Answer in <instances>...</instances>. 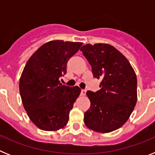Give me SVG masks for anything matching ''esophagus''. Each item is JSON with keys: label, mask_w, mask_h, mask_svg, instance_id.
I'll return each instance as SVG.
<instances>
[{"label": "esophagus", "mask_w": 155, "mask_h": 155, "mask_svg": "<svg viewBox=\"0 0 155 155\" xmlns=\"http://www.w3.org/2000/svg\"><path fill=\"white\" fill-rule=\"evenodd\" d=\"M85 94H86L85 90H81V96H84Z\"/></svg>", "instance_id": "1"}]
</instances>
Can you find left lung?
Instances as JSON below:
<instances>
[{"instance_id": "left-lung-1", "label": "left lung", "mask_w": 155, "mask_h": 155, "mask_svg": "<svg viewBox=\"0 0 155 155\" xmlns=\"http://www.w3.org/2000/svg\"><path fill=\"white\" fill-rule=\"evenodd\" d=\"M94 78L101 80V89L87 91L91 102L84 113L87 128L109 133L128 120L137 100V80L134 68L119 50L106 43L86 44L81 48Z\"/></svg>"}]
</instances>
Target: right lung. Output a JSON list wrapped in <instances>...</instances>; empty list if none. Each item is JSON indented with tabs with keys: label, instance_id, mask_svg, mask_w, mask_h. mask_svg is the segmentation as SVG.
Returning <instances> with one entry per match:
<instances>
[{
	"label": "right lung",
	"instance_id": "1",
	"mask_svg": "<svg viewBox=\"0 0 155 155\" xmlns=\"http://www.w3.org/2000/svg\"><path fill=\"white\" fill-rule=\"evenodd\" d=\"M82 44L50 41L41 46L25 66L19 81L21 101L31 121L42 130H58L68 124L81 89L63 85L59 79L66 74L68 60Z\"/></svg>",
	"mask_w": 155,
	"mask_h": 155
}]
</instances>
